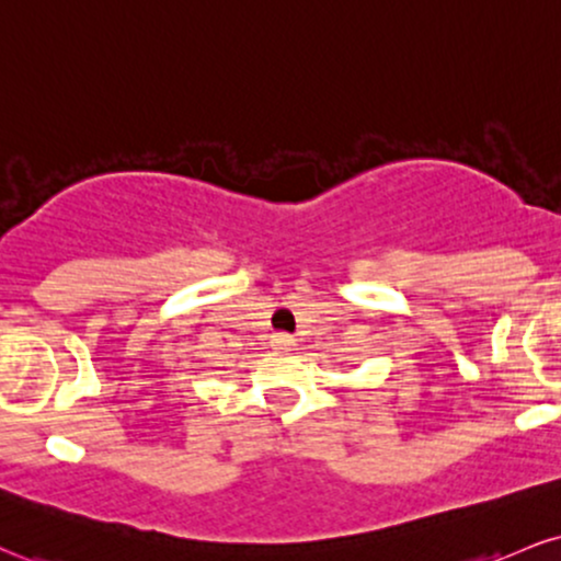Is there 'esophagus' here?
Returning a JSON list of instances; mask_svg holds the SVG:
<instances>
[{
	"mask_svg": "<svg viewBox=\"0 0 561 561\" xmlns=\"http://www.w3.org/2000/svg\"><path fill=\"white\" fill-rule=\"evenodd\" d=\"M272 345L276 347V350H289L295 345V340L289 334H274L272 336Z\"/></svg>",
	"mask_w": 561,
	"mask_h": 561,
	"instance_id": "obj_1",
	"label": "esophagus"
}]
</instances>
